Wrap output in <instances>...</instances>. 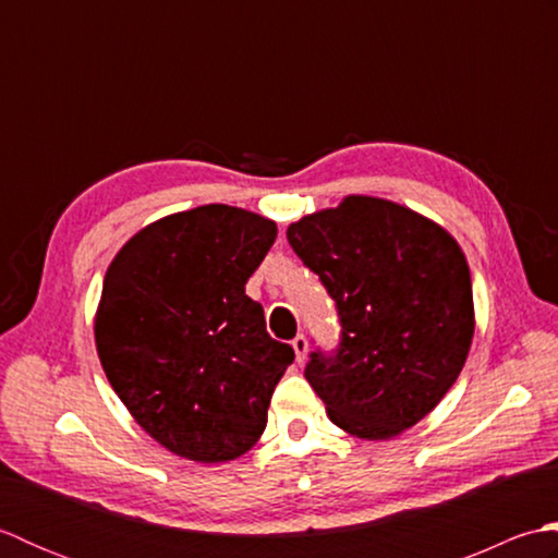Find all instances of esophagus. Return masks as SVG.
Here are the masks:
<instances>
[{
	"instance_id": "34e87169",
	"label": "esophagus",
	"mask_w": 558,
	"mask_h": 558,
	"mask_svg": "<svg viewBox=\"0 0 558 558\" xmlns=\"http://www.w3.org/2000/svg\"><path fill=\"white\" fill-rule=\"evenodd\" d=\"M292 348H294V354H298V362L302 364L306 360V350H310V342H306L304 336H298L292 340Z\"/></svg>"
}]
</instances>
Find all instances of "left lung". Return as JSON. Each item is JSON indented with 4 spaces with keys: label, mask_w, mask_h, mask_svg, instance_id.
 I'll return each instance as SVG.
<instances>
[{
    "label": "left lung",
    "mask_w": 558,
    "mask_h": 558,
    "mask_svg": "<svg viewBox=\"0 0 558 558\" xmlns=\"http://www.w3.org/2000/svg\"><path fill=\"white\" fill-rule=\"evenodd\" d=\"M288 242L338 312L336 350L316 345L304 369L328 417L369 441L410 429L456 384L475 333L460 246L436 222L372 196L292 222Z\"/></svg>",
    "instance_id": "1"
}]
</instances>
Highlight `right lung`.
<instances>
[{
    "label": "right lung",
    "instance_id": "obj_1",
    "mask_svg": "<svg viewBox=\"0 0 558 558\" xmlns=\"http://www.w3.org/2000/svg\"><path fill=\"white\" fill-rule=\"evenodd\" d=\"M278 228L210 204L129 240L102 282L96 345L114 393L172 453L222 462L246 453L294 360L268 336L244 286Z\"/></svg>",
    "mask_w": 558,
    "mask_h": 558
}]
</instances>
